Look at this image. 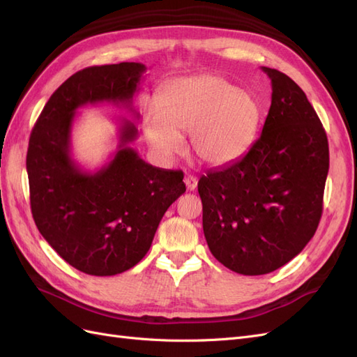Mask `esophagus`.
Here are the masks:
<instances>
[{
    "label": "esophagus",
    "mask_w": 357,
    "mask_h": 357,
    "mask_svg": "<svg viewBox=\"0 0 357 357\" xmlns=\"http://www.w3.org/2000/svg\"><path fill=\"white\" fill-rule=\"evenodd\" d=\"M184 182H185V185H187V190H188V191H195V190H196V187H197V179H196L195 176H185Z\"/></svg>",
    "instance_id": "1"
}]
</instances>
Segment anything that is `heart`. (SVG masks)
<instances>
[{"label": "heart", "instance_id": "b5f03b06", "mask_svg": "<svg viewBox=\"0 0 357 357\" xmlns=\"http://www.w3.org/2000/svg\"><path fill=\"white\" fill-rule=\"evenodd\" d=\"M157 105L146 107L144 133L157 155L169 160L190 133L195 157L221 167L242 157L259 124V105L247 91L217 75L176 79L161 89Z\"/></svg>", "mask_w": 357, "mask_h": 357}]
</instances>
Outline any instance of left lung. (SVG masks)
Here are the masks:
<instances>
[{"instance_id": "left-lung-1", "label": "left lung", "mask_w": 357, "mask_h": 357, "mask_svg": "<svg viewBox=\"0 0 357 357\" xmlns=\"http://www.w3.org/2000/svg\"><path fill=\"white\" fill-rule=\"evenodd\" d=\"M261 70L272 84L261 135L197 185L212 256L242 275L277 271L305 248L319 227L329 172L328 137L307 96L287 75Z\"/></svg>"}]
</instances>
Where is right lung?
Segmentation results:
<instances>
[{"instance_id": "add662e5", "label": "right lung", "mask_w": 357, "mask_h": 357, "mask_svg": "<svg viewBox=\"0 0 357 357\" xmlns=\"http://www.w3.org/2000/svg\"><path fill=\"white\" fill-rule=\"evenodd\" d=\"M145 71L140 63L77 71L50 96L29 137L26 172L36 226L68 264L96 277L136 266L167 208L185 192L182 170L154 167L128 146L137 136L130 121H122L116 152L97 172L84 170L71 157L77 109L107 101L136 114L131 103Z\"/></svg>"}]
</instances>
